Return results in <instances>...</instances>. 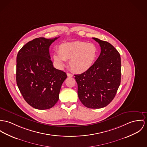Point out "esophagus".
I'll return each mask as SVG.
<instances>
[{
    "mask_svg": "<svg viewBox=\"0 0 147 147\" xmlns=\"http://www.w3.org/2000/svg\"><path fill=\"white\" fill-rule=\"evenodd\" d=\"M67 76L69 77H73V74H71V73H67Z\"/></svg>",
    "mask_w": 147,
    "mask_h": 147,
    "instance_id": "1",
    "label": "esophagus"
}]
</instances>
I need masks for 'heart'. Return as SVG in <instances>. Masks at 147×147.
Returning a JSON list of instances; mask_svg holds the SVG:
<instances>
[{"label":"heart","instance_id":"1","mask_svg":"<svg viewBox=\"0 0 147 147\" xmlns=\"http://www.w3.org/2000/svg\"><path fill=\"white\" fill-rule=\"evenodd\" d=\"M97 56V48L93 44L84 41L65 42L58 47V54L53 55L57 67L63 68L69 60V67L77 73L86 71L92 67Z\"/></svg>","mask_w":147,"mask_h":147}]
</instances>
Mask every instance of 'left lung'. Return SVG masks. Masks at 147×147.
Listing matches in <instances>:
<instances>
[{"label": "left lung", "instance_id": "obj_1", "mask_svg": "<svg viewBox=\"0 0 147 147\" xmlns=\"http://www.w3.org/2000/svg\"><path fill=\"white\" fill-rule=\"evenodd\" d=\"M101 47V53L88 70L74 75L78 95L84 106L100 109L113 100L121 82V57L111 44L92 38Z\"/></svg>", "mask_w": 147, "mask_h": 147}]
</instances>
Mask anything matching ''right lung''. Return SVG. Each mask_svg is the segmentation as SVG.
I'll return each instance as SVG.
<instances>
[{
  "instance_id": "obj_1",
  "label": "right lung",
  "mask_w": 147,
  "mask_h": 147,
  "mask_svg": "<svg viewBox=\"0 0 147 147\" xmlns=\"http://www.w3.org/2000/svg\"><path fill=\"white\" fill-rule=\"evenodd\" d=\"M57 38H36L23 46L17 56V84L24 100L36 109H49L56 104L67 77L54 68L50 59L49 47Z\"/></svg>"
}]
</instances>
